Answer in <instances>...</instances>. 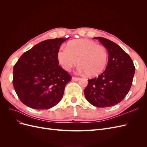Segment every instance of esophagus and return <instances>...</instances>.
Masks as SVG:
<instances>
[{"label": "esophagus", "instance_id": "obj_1", "mask_svg": "<svg viewBox=\"0 0 147 147\" xmlns=\"http://www.w3.org/2000/svg\"><path fill=\"white\" fill-rule=\"evenodd\" d=\"M80 78H79V77H72V80L75 81V82H77V81L80 80Z\"/></svg>", "mask_w": 147, "mask_h": 147}]
</instances>
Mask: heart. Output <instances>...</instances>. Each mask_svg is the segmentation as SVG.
I'll list each match as a JSON object with an SVG mask.
<instances>
[{"label": "heart", "mask_w": 147, "mask_h": 147, "mask_svg": "<svg viewBox=\"0 0 147 147\" xmlns=\"http://www.w3.org/2000/svg\"><path fill=\"white\" fill-rule=\"evenodd\" d=\"M57 59L65 70H69L77 64V70L94 77L104 70L108 62L106 48L94 41L77 39L69 42L66 47L60 48L57 52Z\"/></svg>", "instance_id": "obj_1"}]
</instances>
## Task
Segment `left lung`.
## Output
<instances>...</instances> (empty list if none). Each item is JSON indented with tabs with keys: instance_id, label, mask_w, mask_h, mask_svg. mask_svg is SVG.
<instances>
[{
	"instance_id": "1",
	"label": "left lung",
	"mask_w": 147,
	"mask_h": 147,
	"mask_svg": "<svg viewBox=\"0 0 147 147\" xmlns=\"http://www.w3.org/2000/svg\"><path fill=\"white\" fill-rule=\"evenodd\" d=\"M97 39L108 51V64L98 77L88 80L84 90L90 103L97 107L116 105L124 99L129 91L135 73L130 56L117 43L103 37Z\"/></svg>"
}]
</instances>
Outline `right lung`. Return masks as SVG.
Listing matches in <instances>:
<instances>
[{
  "instance_id": "obj_1",
  "label": "right lung",
  "mask_w": 147,
  "mask_h": 147,
  "mask_svg": "<svg viewBox=\"0 0 147 147\" xmlns=\"http://www.w3.org/2000/svg\"><path fill=\"white\" fill-rule=\"evenodd\" d=\"M67 39H48L38 43L22 55L13 67V86L26 105L49 109L63 98L71 77L59 65L56 55Z\"/></svg>"
}]
</instances>
